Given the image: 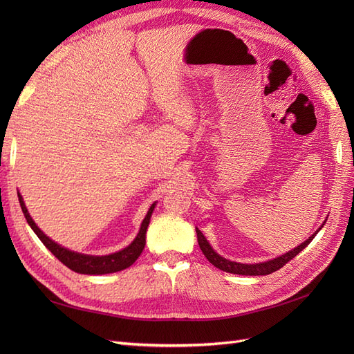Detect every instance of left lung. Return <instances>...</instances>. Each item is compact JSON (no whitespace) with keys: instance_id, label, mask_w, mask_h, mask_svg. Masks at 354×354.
<instances>
[{"instance_id":"left-lung-1","label":"left lung","mask_w":354,"mask_h":354,"mask_svg":"<svg viewBox=\"0 0 354 354\" xmlns=\"http://www.w3.org/2000/svg\"><path fill=\"white\" fill-rule=\"evenodd\" d=\"M324 226V224H322ZM198 233V243H199V248L202 251V254L207 257V260L217 267V269L223 270V272H227V273H233V274H245V276H261V274H270L276 270L282 269V267L291 261L295 255H298L301 252L306 246L313 241V238L317 234V232L315 234H312L306 242H303L301 245H298L297 248H294L292 251H289L281 257H277L274 260L270 261H266V263H259V264H242V263H234L230 260L223 259L221 255H218L216 251H214L209 243L207 242L205 236L201 233L199 229H196Z\"/></svg>"}]
</instances>
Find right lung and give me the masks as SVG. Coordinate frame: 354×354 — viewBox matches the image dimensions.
Wrapping results in <instances>:
<instances>
[{"mask_svg": "<svg viewBox=\"0 0 354 354\" xmlns=\"http://www.w3.org/2000/svg\"><path fill=\"white\" fill-rule=\"evenodd\" d=\"M19 196V202L20 207H22V211L25 214V218L28 221L29 226L32 227V230L35 232L37 236L41 239V242L44 243L47 248L51 251V254L56 257L59 261H62L66 267H69L71 270L77 272V273H82V274H104V273H115L127 269L130 267L138 257H140L142 251L145 250V243H146V230L149 226V221H151V216L155 208V203H152V207L149 208L146 217L142 223L140 232H138L137 238L131 242V245H128L127 248H124L122 251H118L115 254L111 255H102V257H95V255H84L80 252H73L69 251L63 246L57 245L56 242H53L50 238H47L44 233H42L37 224L34 223V220L30 218L29 212L25 207L24 199L20 195Z\"/></svg>", "mask_w": 354, "mask_h": 354, "instance_id": "add662e5", "label": "right lung"}]
</instances>
